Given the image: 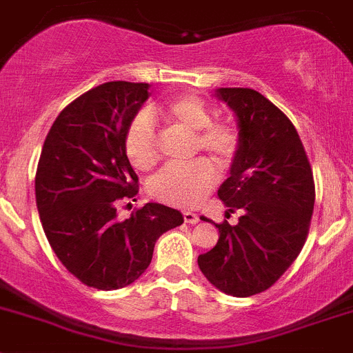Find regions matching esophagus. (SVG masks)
Here are the masks:
<instances>
[{
	"mask_svg": "<svg viewBox=\"0 0 353 353\" xmlns=\"http://www.w3.org/2000/svg\"><path fill=\"white\" fill-rule=\"evenodd\" d=\"M183 220H185V223L189 225L199 223V216H197L196 213H192V211H183Z\"/></svg>",
	"mask_w": 353,
	"mask_h": 353,
	"instance_id": "esophagus-1",
	"label": "esophagus"
}]
</instances>
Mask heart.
<instances>
[{"instance_id": "obj_1", "label": "heart", "mask_w": 353, "mask_h": 353, "mask_svg": "<svg viewBox=\"0 0 353 353\" xmlns=\"http://www.w3.org/2000/svg\"><path fill=\"white\" fill-rule=\"evenodd\" d=\"M153 116L171 128L194 135V150L206 152L218 166H227L239 145L232 124L213 123L210 107L196 95H182L154 109ZM124 150L133 168L147 171L157 163V133L149 112L133 117L124 137ZM214 185L213 168L206 161L187 166H170L149 182V194L161 203L179 208H196Z\"/></svg>"}]
</instances>
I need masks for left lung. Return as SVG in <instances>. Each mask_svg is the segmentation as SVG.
I'll return each mask as SVG.
<instances>
[{
	"label": "left lung",
	"mask_w": 353,
	"mask_h": 353,
	"mask_svg": "<svg viewBox=\"0 0 353 353\" xmlns=\"http://www.w3.org/2000/svg\"><path fill=\"white\" fill-rule=\"evenodd\" d=\"M213 97L236 116L239 145L218 197L241 211L237 225H216V246L197 263L221 293L246 298L268 290L307 241L315 187L293 123L261 93L218 88Z\"/></svg>",
	"instance_id": "1"
}]
</instances>
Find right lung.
I'll return each instance as SVG.
<instances>
[{"label": "right lung", "instance_id": "right-lung-1", "mask_svg": "<svg viewBox=\"0 0 353 353\" xmlns=\"http://www.w3.org/2000/svg\"><path fill=\"white\" fill-rule=\"evenodd\" d=\"M149 88L110 81L83 93L52 124L36 171V206L50 246L74 277L100 291L135 283L156 241L183 223L179 210L159 203L117 218V201L139 192L124 137Z\"/></svg>", "mask_w": 353, "mask_h": 353}]
</instances>
